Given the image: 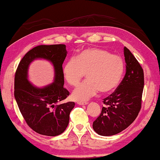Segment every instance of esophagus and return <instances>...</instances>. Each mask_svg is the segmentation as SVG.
I'll use <instances>...</instances> for the list:
<instances>
[{"mask_svg":"<svg viewBox=\"0 0 160 160\" xmlns=\"http://www.w3.org/2000/svg\"><path fill=\"white\" fill-rule=\"evenodd\" d=\"M77 104H79V105H86L88 104V102H81V101H79L77 102Z\"/></svg>","mask_w":160,"mask_h":160,"instance_id":"1","label":"esophagus"}]
</instances>
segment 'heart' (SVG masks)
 Here are the masks:
<instances>
[{"instance_id":"heart-1","label":"heart","mask_w":160,"mask_h":160,"mask_svg":"<svg viewBox=\"0 0 160 160\" xmlns=\"http://www.w3.org/2000/svg\"><path fill=\"white\" fill-rule=\"evenodd\" d=\"M124 72L121 57L111 54L99 48L81 51L74 59L65 63L62 74L65 81L72 86L80 82L86 72L87 79L72 93L75 100L83 101L91 98L98 90L108 92L118 86Z\"/></svg>"}]
</instances>
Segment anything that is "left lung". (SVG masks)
I'll use <instances>...</instances> for the list:
<instances>
[{
    "label": "left lung",
    "instance_id": "left-lung-1",
    "mask_svg": "<svg viewBox=\"0 0 160 160\" xmlns=\"http://www.w3.org/2000/svg\"><path fill=\"white\" fill-rule=\"evenodd\" d=\"M126 73L115 91L103 99L104 106L92 128L102 136H112L129 127L141 108L144 86L143 68L133 54L124 47Z\"/></svg>",
    "mask_w": 160,
    "mask_h": 160
}]
</instances>
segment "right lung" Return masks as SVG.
<instances>
[{
  "label": "right lung",
  "mask_w": 160,
  "mask_h": 160,
  "mask_svg": "<svg viewBox=\"0 0 160 160\" xmlns=\"http://www.w3.org/2000/svg\"><path fill=\"white\" fill-rule=\"evenodd\" d=\"M67 56L65 44L39 45L21 60L14 76V98L19 111L30 128L37 133L55 137L67 128L74 102L59 104L70 95L63 87L62 63ZM42 58L52 62L55 69L54 82L43 89L33 87L27 79L28 65Z\"/></svg>",
  "instance_id": "right-lung-1"
}]
</instances>
